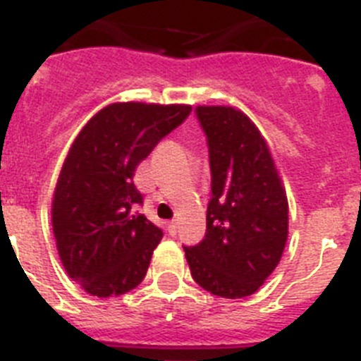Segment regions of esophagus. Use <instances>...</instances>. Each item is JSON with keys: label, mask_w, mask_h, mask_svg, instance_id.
<instances>
[{"label": "esophagus", "mask_w": 361, "mask_h": 361, "mask_svg": "<svg viewBox=\"0 0 361 361\" xmlns=\"http://www.w3.org/2000/svg\"><path fill=\"white\" fill-rule=\"evenodd\" d=\"M169 233H171V235H176V232H178V225H176V221H171V223H169Z\"/></svg>", "instance_id": "34e87169"}]
</instances>
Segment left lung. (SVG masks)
Listing matches in <instances>:
<instances>
[{"mask_svg": "<svg viewBox=\"0 0 361 361\" xmlns=\"http://www.w3.org/2000/svg\"><path fill=\"white\" fill-rule=\"evenodd\" d=\"M210 152L212 200L207 233L185 246L203 290L243 298L264 284L288 241V197L268 144L248 115L232 106H197Z\"/></svg>", "mask_w": 361, "mask_h": 361, "instance_id": "8db88e82", "label": "left lung"}]
</instances>
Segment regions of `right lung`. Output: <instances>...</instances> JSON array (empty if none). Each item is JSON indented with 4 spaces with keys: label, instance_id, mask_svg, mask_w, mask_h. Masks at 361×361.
Listing matches in <instances>:
<instances>
[{
    "label": "right lung",
    "instance_id": "1",
    "mask_svg": "<svg viewBox=\"0 0 361 361\" xmlns=\"http://www.w3.org/2000/svg\"><path fill=\"white\" fill-rule=\"evenodd\" d=\"M188 104L113 102L71 144L51 200L55 245L66 274L93 297H118L147 274L161 230L135 212L136 165L183 122Z\"/></svg>",
    "mask_w": 361,
    "mask_h": 361
}]
</instances>
